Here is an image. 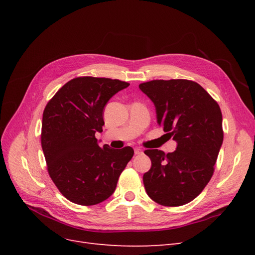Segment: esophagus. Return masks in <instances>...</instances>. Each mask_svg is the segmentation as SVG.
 Here are the masks:
<instances>
[{
    "instance_id": "esophagus-1",
    "label": "esophagus",
    "mask_w": 255,
    "mask_h": 255,
    "mask_svg": "<svg viewBox=\"0 0 255 255\" xmlns=\"http://www.w3.org/2000/svg\"><path fill=\"white\" fill-rule=\"evenodd\" d=\"M134 151H135V154H136V155H139V154H142V150L138 149V148H136Z\"/></svg>"
}]
</instances>
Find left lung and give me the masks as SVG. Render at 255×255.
I'll use <instances>...</instances> for the list:
<instances>
[{"instance_id":"obj_1","label":"left lung","mask_w":255,"mask_h":255,"mask_svg":"<svg viewBox=\"0 0 255 255\" xmlns=\"http://www.w3.org/2000/svg\"><path fill=\"white\" fill-rule=\"evenodd\" d=\"M139 88L155 105L158 126L177 143L172 153L144 151L152 163L143 174L145 191L160 205H184L213 176L223 141L220 107L194 81L154 80Z\"/></svg>"}]
</instances>
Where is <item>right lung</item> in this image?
Returning a JSON list of instances; mask_svg holds the SVG:
<instances>
[{
  "label": "right lung",
  "mask_w": 255,
  "mask_h": 255,
  "mask_svg": "<svg viewBox=\"0 0 255 255\" xmlns=\"http://www.w3.org/2000/svg\"><path fill=\"white\" fill-rule=\"evenodd\" d=\"M119 80L81 76L66 83L43 111L41 146L48 172L69 201L96 205L110 198L134 150L100 148L109 100L128 86Z\"/></svg>",
  "instance_id": "obj_1"
}]
</instances>
